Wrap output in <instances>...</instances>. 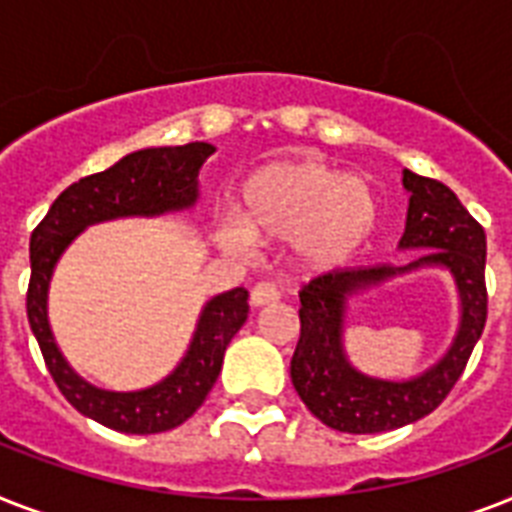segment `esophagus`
<instances>
[{"mask_svg":"<svg viewBox=\"0 0 512 512\" xmlns=\"http://www.w3.org/2000/svg\"><path fill=\"white\" fill-rule=\"evenodd\" d=\"M279 300V289L268 284V281H260L252 292H249V303L252 308H263V305H271Z\"/></svg>","mask_w":512,"mask_h":512,"instance_id":"1","label":"esophagus"}]
</instances>
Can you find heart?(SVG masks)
<instances>
[{
    "label": "heart",
    "mask_w": 512,
    "mask_h": 512,
    "mask_svg": "<svg viewBox=\"0 0 512 512\" xmlns=\"http://www.w3.org/2000/svg\"><path fill=\"white\" fill-rule=\"evenodd\" d=\"M241 223L220 225L217 241L244 255L252 239L297 241L303 260L340 268L372 239L380 204L372 185L319 159L260 164L239 188Z\"/></svg>",
    "instance_id": "heart-1"
}]
</instances>
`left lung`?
<instances>
[{
  "label": "left lung",
  "mask_w": 512,
  "mask_h": 512,
  "mask_svg": "<svg viewBox=\"0 0 512 512\" xmlns=\"http://www.w3.org/2000/svg\"><path fill=\"white\" fill-rule=\"evenodd\" d=\"M409 191L401 249H428L414 263L329 271L300 292V340L292 356V385L324 425L340 433L404 428L436 409L460 380L486 324V233L452 188L404 170ZM417 267H446L461 295V329L445 358L409 381H380L358 373L344 356L341 329L347 297Z\"/></svg>",
  "instance_id": "left-lung-1"
}]
</instances>
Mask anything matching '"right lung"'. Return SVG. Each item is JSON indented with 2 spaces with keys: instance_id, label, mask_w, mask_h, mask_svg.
Returning <instances> with one entry per match:
<instances>
[{
  "instance_id": "right-lung-1",
  "label": "right lung",
  "mask_w": 512,
  "mask_h": 512,
  "mask_svg": "<svg viewBox=\"0 0 512 512\" xmlns=\"http://www.w3.org/2000/svg\"><path fill=\"white\" fill-rule=\"evenodd\" d=\"M212 154L215 146L209 143L143 148L127 154L114 167L68 185L31 233V281L26 311L44 364L76 412L119 433H164L183 425L204 404L220 374L228 342L247 321L249 292L236 287L212 297L204 305L183 361L162 382L143 390L116 393L82 380L55 345L47 321V289L52 271L68 244L87 225L116 217H154L193 207L199 199L196 177L201 164Z\"/></svg>"
}]
</instances>
